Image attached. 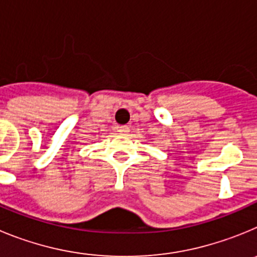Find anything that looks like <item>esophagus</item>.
I'll list each match as a JSON object with an SVG mask.
<instances>
[{
  "label": "esophagus",
  "instance_id": "1",
  "mask_svg": "<svg viewBox=\"0 0 257 257\" xmlns=\"http://www.w3.org/2000/svg\"><path fill=\"white\" fill-rule=\"evenodd\" d=\"M118 133L122 134V135H126V134L128 133V126H126V124H123V126H119L118 127Z\"/></svg>",
  "mask_w": 257,
  "mask_h": 257
}]
</instances>
